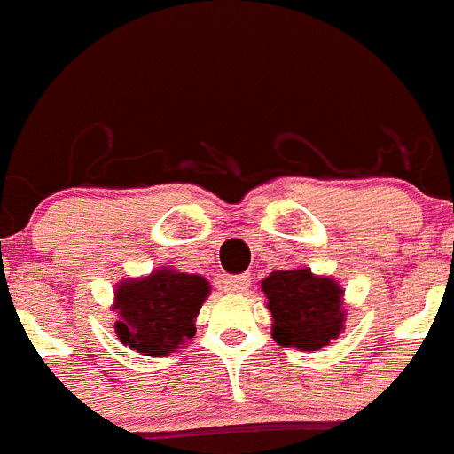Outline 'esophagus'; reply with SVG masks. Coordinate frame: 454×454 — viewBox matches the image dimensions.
I'll list each match as a JSON object with an SVG mask.
<instances>
[{"instance_id": "esophagus-1", "label": "esophagus", "mask_w": 454, "mask_h": 454, "mask_svg": "<svg viewBox=\"0 0 454 454\" xmlns=\"http://www.w3.org/2000/svg\"><path fill=\"white\" fill-rule=\"evenodd\" d=\"M220 286H223L224 293H246L250 288V277L247 275H230V277H223L220 279Z\"/></svg>"}]
</instances>
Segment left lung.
<instances>
[{
  "label": "left lung",
  "instance_id": "left-lung-1",
  "mask_svg": "<svg viewBox=\"0 0 454 454\" xmlns=\"http://www.w3.org/2000/svg\"><path fill=\"white\" fill-rule=\"evenodd\" d=\"M272 314V339L282 348L314 352L340 334L346 323L343 288L311 268L275 270L262 282Z\"/></svg>",
  "mask_w": 454,
  "mask_h": 454
}]
</instances>
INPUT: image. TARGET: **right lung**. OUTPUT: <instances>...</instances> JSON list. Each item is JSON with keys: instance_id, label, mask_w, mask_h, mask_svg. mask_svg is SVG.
Instances as JSON below:
<instances>
[{"instance_id": "1", "label": "right lung", "mask_w": 454, "mask_h": 454, "mask_svg": "<svg viewBox=\"0 0 454 454\" xmlns=\"http://www.w3.org/2000/svg\"><path fill=\"white\" fill-rule=\"evenodd\" d=\"M211 286L202 275L159 268L115 288V334L145 356H166L195 336V318Z\"/></svg>"}]
</instances>
